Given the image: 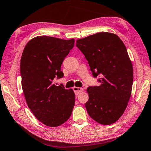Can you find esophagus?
Returning a JSON list of instances; mask_svg holds the SVG:
<instances>
[{"mask_svg": "<svg viewBox=\"0 0 151 151\" xmlns=\"http://www.w3.org/2000/svg\"><path fill=\"white\" fill-rule=\"evenodd\" d=\"M73 91H74V92H75V95H78V94H80L81 92L83 91V89L82 88H80V87H73Z\"/></svg>", "mask_w": 151, "mask_h": 151, "instance_id": "obj_1", "label": "esophagus"}]
</instances>
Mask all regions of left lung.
<instances>
[{"mask_svg": "<svg viewBox=\"0 0 151 151\" xmlns=\"http://www.w3.org/2000/svg\"><path fill=\"white\" fill-rule=\"evenodd\" d=\"M99 86L87 88L85 107L97 122L109 125L122 116L128 106L133 83V68L125 45L118 35L100 32L76 41Z\"/></svg>", "mask_w": 151, "mask_h": 151, "instance_id": "1", "label": "left lung"}]
</instances>
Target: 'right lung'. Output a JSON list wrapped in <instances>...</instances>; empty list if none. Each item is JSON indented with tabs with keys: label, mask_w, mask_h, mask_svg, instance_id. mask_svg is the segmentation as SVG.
I'll return each mask as SVG.
<instances>
[{
	"label": "right lung",
	"mask_w": 151,
	"mask_h": 151,
	"mask_svg": "<svg viewBox=\"0 0 151 151\" xmlns=\"http://www.w3.org/2000/svg\"><path fill=\"white\" fill-rule=\"evenodd\" d=\"M74 45V39L38 36L27 43L21 56V85L26 102L35 118L50 127L68 120L75 106L73 90L53 84L54 78L63 77L61 65Z\"/></svg>",
	"instance_id": "add662e5"
}]
</instances>
